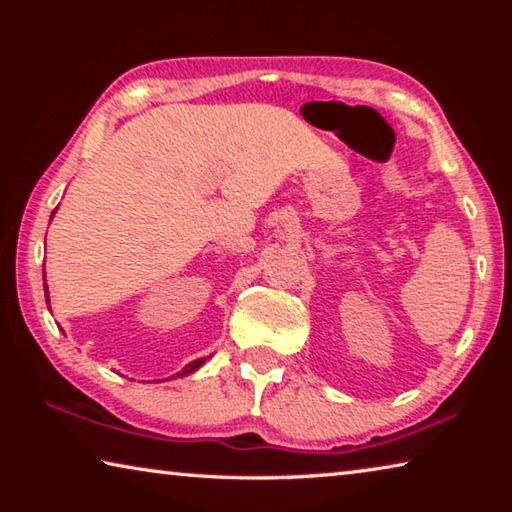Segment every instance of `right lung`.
I'll return each instance as SVG.
<instances>
[{
	"mask_svg": "<svg viewBox=\"0 0 512 512\" xmlns=\"http://www.w3.org/2000/svg\"><path fill=\"white\" fill-rule=\"evenodd\" d=\"M51 216H54V214H51ZM45 296L49 298V293H47V287H45ZM203 363H205V359H196V361H192V363H189V366H185L183 370H180V372H178V377H185V375H189V372H194V370H198V368H201V366H203Z\"/></svg>",
	"mask_w": 512,
	"mask_h": 512,
	"instance_id": "right-lung-1",
	"label": "right lung"
}]
</instances>
